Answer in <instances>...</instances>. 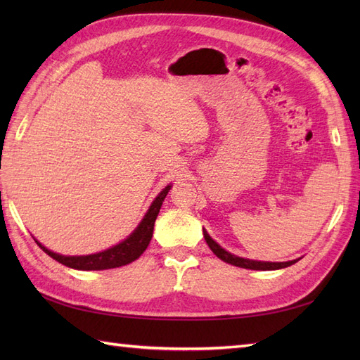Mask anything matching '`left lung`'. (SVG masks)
Returning a JSON list of instances; mask_svg holds the SVG:
<instances>
[{
  "label": "left lung",
  "mask_w": 360,
  "mask_h": 360,
  "mask_svg": "<svg viewBox=\"0 0 360 360\" xmlns=\"http://www.w3.org/2000/svg\"><path fill=\"white\" fill-rule=\"evenodd\" d=\"M202 232H204L205 243L209 244V248L212 249L213 254H215L218 258L223 259V262H226L229 264H233V266H238V267H244V269L275 271V269H283V267H288V266L298 262V259H292V262H285V263H271V262H255V259H248V258L236 257V255H232L231 252L224 250L217 241H213L210 236H209V233L204 231V229H202Z\"/></svg>",
  "instance_id": "8db88e82"
}]
</instances>
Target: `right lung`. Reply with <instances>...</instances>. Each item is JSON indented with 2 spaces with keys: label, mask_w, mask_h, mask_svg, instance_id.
Instances as JSON below:
<instances>
[{
  "label": "right lung",
  "mask_w": 360,
  "mask_h": 360,
  "mask_svg": "<svg viewBox=\"0 0 360 360\" xmlns=\"http://www.w3.org/2000/svg\"><path fill=\"white\" fill-rule=\"evenodd\" d=\"M170 187L172 186H167L162 192L156 196V200L151 202L148 212L145 213V217L141 221V224L136 227V231L129 235L127 240H124L122 243L116 244V246H112L103 252H98V254L82 255V257H66V255H60V254H56V252L46 249L43 244H40L37 240H35V243L43 249V252H46L49 257L56 259V262L62 263L68 267H72V269L103 271V269H112V267L125 266V264L131 263V262H134V259L139 258L145 252V249L148 248L151 236H153V229H155V221L158 218L160 205H162Z\"/></svg>",
  "instance_id": "add662e5"
}]
</instances>
